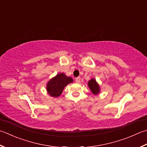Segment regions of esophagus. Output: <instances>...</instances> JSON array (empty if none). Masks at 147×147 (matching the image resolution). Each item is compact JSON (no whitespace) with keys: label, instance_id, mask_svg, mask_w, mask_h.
<instances>
[{"label":"esophagus","instance_id":"obj_1","mask_svg":"<svg viewBox=\"0 0 147 147\" xmlns=\"http://www.w3.org/2000/svg\"><path fill=\"white\" fill-rule=\"evenodd\" d=\"M76 82L77 83H80L81 82V78L80 77H77V78H76Z\"/></svg>","mask_w":147,"mask_h":147}]
</instances>
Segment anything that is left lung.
<instances>
[{"instance_id": "obj_1", "label": "left lung", "mask_w": 147, "mask_h": 147, "mask_svg": "<svg viewBox=\"0 0 147 147\" xmlns=\"http://www.w3.org/2000/svg\"><path fill=\"white\" fill-rule=\"evenodd\" d=\"M88 85V86H89L90 90L91 91V92H92L94 95H97V94L100 93V88L98 84L96 82L95 79H91L90 81H89Z\"/></svg>"}]
</instances>
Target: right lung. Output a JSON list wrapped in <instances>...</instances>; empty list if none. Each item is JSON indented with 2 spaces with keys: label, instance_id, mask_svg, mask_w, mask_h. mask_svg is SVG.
<instances>
[{
  "label": "right lung",
  "instance_id": "add662e5",
  "mask_svg": "<svg viewBox=\"0 0 147 147\" xmlns=\"http://www.w3.org/2000/svg\"><path fill=\"white\" fill-rule=\"evenodd\" d=\"M73 82L72 78L67 77L65 74L60 73L52 78L47 84V91L49 95L58 97L62 93L66 85Z\"/></svg>",
  "mask_w": 147,
  "mask_h": 147
}]
</instances>
